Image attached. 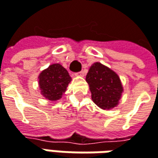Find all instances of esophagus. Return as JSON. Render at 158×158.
Masks as SVG:
<instances>
[{
    "mask_svg": "<svg viewBox=\"0 0 158 158\" xmlns=\"http://www.w3.org/2000/svg\"><path fill=\"white\" fill-rule=\"evenodd\" d=\"M77 74L79 76H81V77H84V76H85V73H84V71H81L79 72V73H78Z\"/></svg>",
    "mask_w": 158,
    "mask_h": 158,
    "instance_id": "1",
    "label": "esophagus"
}]
</instances>
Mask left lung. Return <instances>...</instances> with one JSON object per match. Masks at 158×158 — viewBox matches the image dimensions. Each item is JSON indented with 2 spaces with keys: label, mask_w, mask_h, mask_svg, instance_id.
<instances>
[{
  "label": "left lung",
  "mask_w": 158,
  "mask_h": 158,
  "mask_svg": "<svg viewBox=\"0 0 158 158\" xmlns=\"http://www.w3.org/2000/svg\"><path fill=\"white\" fill-rule=\"evenodd\" d=\"M86 82L91 92V99L102 110L116 107L123 91L119 76L100 62L94 63L89 69Z\"/></svg>",
  "instance_id": "1"
}]
</instances>
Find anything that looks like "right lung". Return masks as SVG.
Returning <instances> with one entry per match:
<instances>
[{"instance_id": "right-lung-1", "label": "right lung", "mask_w": 158, "mask_h": 158, "mask_svg": "<svg viewBox=\"0 0 158 158\" xmlns=\"http://www.w3.org/2000/svg\"><path fill=\"white\" fill-rule=\"evenodd\" d=\"M41 94L49 101L59 100L67 90L71 77L60 64L50 65L38 76Z\"/></svg>"}]
</instances>
